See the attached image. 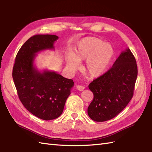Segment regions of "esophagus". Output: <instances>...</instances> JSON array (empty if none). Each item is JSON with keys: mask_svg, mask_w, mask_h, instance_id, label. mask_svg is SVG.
<instances>
[{"mask_svg": "<svg viewBox=\"0 0 152 152\" xmlns=\"http://www.w3.org/2000/svg\"><path fill=\"white\" fill-rule=\"evenodd\" d=\"M76 88H77V90H78L79 91H83V90H84V88H85L84 86H80V85H77Z\"/></svg>", "mask_w": 152, "mask_h": 152, "instance_id": "esophagus-1", "label": "esophagus"}]
</instances>
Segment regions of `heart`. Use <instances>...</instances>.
<instances>
[{
  "instance_id": "1",
  "label": "heart",
  "mask_w": 152,
  "mask_h": 152,
  "mask_svg": "<svg viewBox=\"0 0 152 152\" xmlns=\"http://www.w3.org/2000/svg\"><path fill=\"white\" fill-rule=\"evenodd\" d=\"M114 50L109 44L96 37L84 38L77 44L74 55H66L67 65L72 69H78L79 61L86 60L85 72L89 76H101L108 69L114 57Z\"/></svg>"
}]
</instances>
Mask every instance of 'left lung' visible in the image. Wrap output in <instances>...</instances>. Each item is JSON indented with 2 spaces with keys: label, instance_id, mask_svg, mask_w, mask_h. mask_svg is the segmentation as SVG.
I'll use <instances>...</instances> for the list:
<instances>
[{
  "label": "left lung",
  "instance_id": "left-lung-1",
  "mask_svg": "<svg viewBox=\"0 0 152 152\" xmlns=\"http://www.w3.org/2000/svg\"><path fill=\"white\" fill-rule=\"evenodd\" d=\"M137 73L135 57L128 48L108 72L89 84L94 94L88 108L89 117L96 122H104L121 112L134 95Z\"/></svg>",
  "mask_w": 152,
  "mask_h": 152
}]
</instances>
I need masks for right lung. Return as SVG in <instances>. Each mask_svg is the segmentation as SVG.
Wrapping results in <instances>:
<instances>
[{"mask_svg":"<svg viewBox=\"0 0 152 152\" xmlns=\"http://www.w3.org/2000/svg\"><path fill=\"white\" fill-rule=\"evenodd\" d=\"M55 35H35L26 42L15 58L13 79L18 98L29 112L40 119H57L63 112L74 83L54 72H39L33 61L36 53L53 49Z\"/></svg>","mask_w":152,"mask_h":152,"instance_id":"add662e5","label":"right lung"}]
</instances>
